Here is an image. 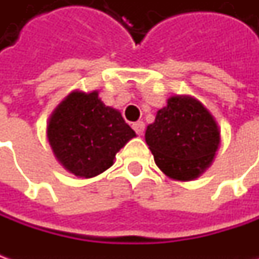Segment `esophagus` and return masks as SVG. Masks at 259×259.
I'll list each match as a JSON object with an SVG mask.
<instances>
[{"label":"esophagus","mask_w":259,"mask_h":259,"mask_svg":"<svg viewBox=\"0 0 259 259\" xmlns=\"http://www.w3.org/2000/svg\"><path fill=\"white\" fill-rule=\"evenodd\" d=\"M133 128L135 130V133L138 135H143L144 134V130H145V124L143 121H138V122H134L133 124Z\"/></svg>","instance_id":"esophagus-1"}]
</instances>
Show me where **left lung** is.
Segmentation results:
<instances>
[{
    "mask_svg": "<svg viewBox=\"0 0 259 259\" xmlns=\"http://www.w3.org/2000/svg\"><path fill=\"white\" fill-rule=\"evenodd\" d=\"M221 128L199 99L174 95L145 130V143L157 167L177 182H190L213 163L221 147Z\"/></svg>",
    "mask_w": 259,
    "mask_h": 259,
    "instance_id": "left-lung-1",
    "label": "left lung"
}]
</instances>
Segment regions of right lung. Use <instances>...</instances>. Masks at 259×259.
Segmentation results:
<instances>
[{"label": "right lung", "instance_id": "1", "mask_svg": "<svg viewBox=\"0 0 259 259\" xmlns=\"http://www.w3.org/2000/svg\"><path fill=\"white\" fill-rule=\"evenodd\" d=\"M46 137L56 160L76 177L91 179L114 164L135 131L98 91H72L47 119Z\"/></svg>", "mask_w": 259, "mask_h": 259}]
</instances>
